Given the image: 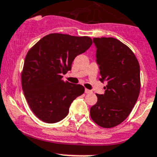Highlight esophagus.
<instances>
[{
  "label": "esophagus",
  "mask_w": 157,
  "mask_h": 157,
  "mask_svg": "<svg viewBox=\"0 0 157 157\" xmlns=\"http://www.w3.org/2000/svg\"><path fill=\"white\" fill-rule=\"evenodd\" d=\"M85 93L86 94H91L92 91H91V90H88V89H85Z\"/></svg>",
  "instance_id": "obj_1"
}]
</instances>
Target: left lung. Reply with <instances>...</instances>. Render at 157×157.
Wrapping results in <instances>:
<instances>
[{
	"label": "left lung",
	"instance_id": "8db88e82",
	"mask_svg": "<svg viewBox=\"0 0 157 157\" xmlns=\"http://www.w3.org/2000/svg\"><path fill=\"white\" fill-rule=\"evenodd\" d=\"M99 80L106 82L105 93L97 94L90 117L99 126L112 128L124 121L136 104L140 89V65L125 44L112 37L94 38Z\"/></svg>",
	"mask_w": 157,
	"mask_h": 157
}]
</instances>
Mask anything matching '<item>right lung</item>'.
I'll return each mask as SVG.
<instances>
[{
  "label": "right lung",
  "mask_w": 157,
  "mask_h": 157,
  "mask_svg": "<svg viewBox=\"0 0 157 157\" xmlns=\"http://www.w3.org/2000/svg\"><path fill=\"white\" fill-rule=\"evenodd\" d=\"M88 36L52 33L29 51L21 74L23 91L34 114L46 123L67 117L71 104L84 93V87L63 79L75 58L91 46Z\"/></svg>",
  "instance_id": "right-lung-1"
}]
</instances>
